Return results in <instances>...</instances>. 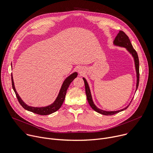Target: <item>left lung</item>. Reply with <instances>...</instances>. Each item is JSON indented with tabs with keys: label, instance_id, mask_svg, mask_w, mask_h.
I'll use <instances>...</instances> for the list:
<instances>
[{
	"label": "left lung",
	"instance_id": "left-lung-1",
	"mask_svg": "<svg viewBox=\"0 0 153 153\" xmlns=\"http://www.w3.org/2000/svg\"><path fill=\"white\" fill-rule=\"evenodd\" d=\"M114 43L116 46H119L121 47L126 48L127 49V50L132 54V55L134 59L136 73H137V84H136V90H137L138 88V84H139V76H140V74H139V60H138L137 53L136 51L134 49L128 36L123 31H120L119 33L117 34V36L115 37V39L114 41ZM83 79H84V84H85V92H86L87 101H88L90 105L91 106V107L94 110H95L96 112H98L101 114L104 115H112L116 114L117 113H119L123 110H126L129 107V105H128L127 107H126L121 110H117V111H111V112H108V111H105V110H102L98 108L93 103L90 90V88H89V86H88V84L87 80H85V78H83ZM132 100H131V102H132Z\"/></svg>",
	"mask_w": 153,
	"mask_h": 153
}]
</instances>
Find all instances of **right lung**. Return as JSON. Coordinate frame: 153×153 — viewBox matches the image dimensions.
Listing matches in <instances>:
<instances>
[{
    "mask_svg": "<svg viewBox=\"0 0 153 153\" xmlns=\"http://www.w3.org/2000/svg\"><path fill=\"white\" fill-rule=\"evenodd\" d=\"M77 76V73H74L72 74H71L69 76H68L63 82L62 86L61 87V89L60 90V92L59 93V95L57 96V98L55 100V101L52 103V104L46 106V107H33L31 106L27 105L23 101L21 100L20 98V96L18 94L17 91H16L15 85H14V82L13 79V76L11 75V82H12V87L13 89L15 91L16 96L17 97V99L19 102V104L22 105V107L25 108V110L30 111V112H32L33 113L41 115H47L51 114L55 112H56L57 110H58L63 104V102L65 100V96L66 94L67 89L68 88L69 85H70L72 81Z\"/></svg>",
    "mask_w": 153,
    "mask_h": 153,
    "instance_id": "1",
    "label": "right lung"
}]
</instances>
